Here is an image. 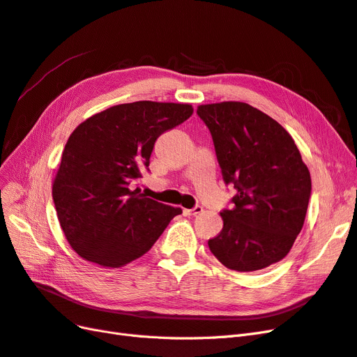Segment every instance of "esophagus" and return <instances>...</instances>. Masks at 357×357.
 I'll return each mask as SVG.
<instances>
[{"instance_id": "esophagus-1", "label": "esophagus", "mask_w": 357, "mask_h": 357, "mask_svg": "<svg viewBox=\"0 0 357 357\" xmlns=\"http://www.w3.org/2000/svg\"><path fill=\"white\" fill-rule=\"evenodd\" d=\"M204 210H202V206H195V208H192V210H188V208H184L183 210V214L184 215H196V214H201Z\"/></svg>"}]
</instances>
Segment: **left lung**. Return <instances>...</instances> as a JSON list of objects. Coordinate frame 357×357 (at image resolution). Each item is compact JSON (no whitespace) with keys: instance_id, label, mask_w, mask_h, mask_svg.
Returning a JSON list of instances; mask_svg holds the SVG:
<instances>
[{"instance_id":"obj_1","label":"left lung","mask_w":357,"mask_h":357,"mask_svg":"<svg viewBox=\"0 0 357 357\" xmlns=\"http://www.w3.org/2000/svg\"><path fill=\"white\" fill-rule=\"evenodd\" d=\"M210 130L225 181L236 195L220 213L223 229L208 241L217 260L255 272L285 258L303 229L312 178L291 134L242 102L198 106Z\"/></svg>"}]
</instances>
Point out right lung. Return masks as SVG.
<instances>
[{
	"label": "right lung",
	"instance_id": "1",
	"mask_svg": "<svg viewBox=\"0 0 357 357\" xmlns=\"http://www.w3.org/2000/svg\"><path fill=\"white\" fill-rule=\"evenodd\" d=\"M193 114L189 103L142 100L94 114L73 130L53 180L61 230L81 258L118 268L152 248L181 208L144 198L134 183L156 139Z\"/></svg>",
	"mask_w": 357,
	"mask_h": 357
}]
</instances>
